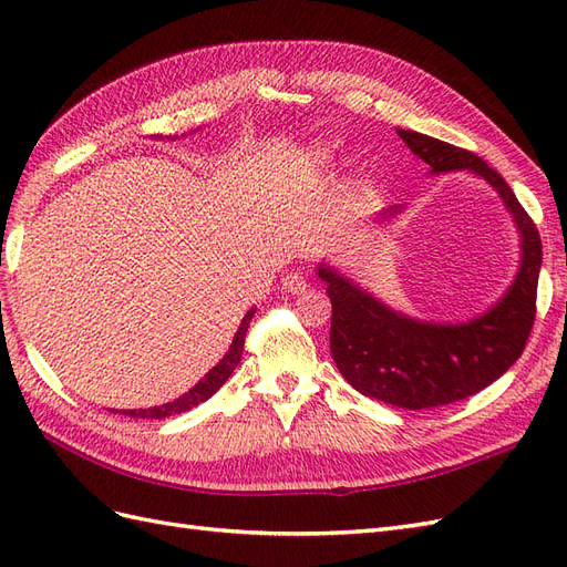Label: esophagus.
<instances>
[{
  "instance_id": "obj_1",
  "label": "esophagus",
  "mask_w": 567,
  "mask_h": 567,
  "mask_svg": "<svg viewBox=\"0 0 567 567\" xmlns=\"http://www.w3.org/2000/svg\"><path fill=\"white\" fill-rule=\"evenodd\" d=\"M284 288L288 290V293H305V288H307V279L302 277V274H298V271H290V274H286L284 277Z\"/></svg>"
}]
</instances>
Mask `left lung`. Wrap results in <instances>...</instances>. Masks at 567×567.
Here are the masks:
<instances>
[{"mask_svg": "<svg viewBox=\"0 0 567 567\" xmlns=\"http://www.w3.org/2000/svg\"><path fill=\"white\" fill-rule=\"evenodd\" d=\"M433 173L471 169L485 177L518 221L523 265L504 300L485 317L458 326L419 323L319 267L331 298V354L346 381L367 398L404 409L466 400L499 379L523 354L537 315L542 238L504 177L475 153L427 134L398 130Z\"/></svg>", "mask_w": 567, "mask_h": 567, "instance_id": "1", "label": "left lung"}]
</instances>
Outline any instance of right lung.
Listing matches in <instances>:
<instances>
[{"label": "right lung", "instance_id": "add662e5", "mask_svg": "<svg viewBox=\"0 0 567 567\" xmlns=\"http://www.w3.org/2000/svg\"><path fill=\"white\" fill-rule=\"evenodd\" d=\"M255 310H250L241 326H238V331L231 340V348L229 352L221 357V362L217 367H213V371L205 375V379L194 385L192 390H188L186 394H182L179 400L175 402H167L163 406H151V409H132V411H125V416H134V419H165V416H173V414H184V411L198 406L200 402L210 400L213 394L227 383V379L231 375V371L238 367V362H241V354H244V342H246V333H248V323L252 319Z\"/></svg>", "mask_w": 567, "mask_h": 567}]
</instances>
